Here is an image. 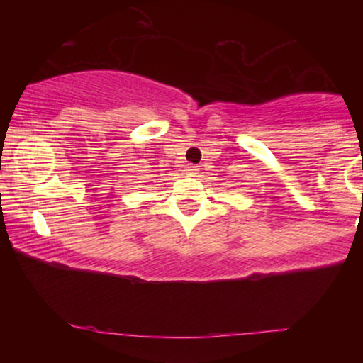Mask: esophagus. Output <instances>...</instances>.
I'll return each mask as SVG.
<instances>
[{"instance_id": "1", "label": "esophagus", "mask_w": 363, "mask_h": 363, "mask_svg": "<svg viewBox=\"0 0 363 363\" xmlns=\"http://www.w3.org/2000/svg\"><path fill=\"white\" fill-rule=\"evenodd\" d=\"M185 172H186V175H196V172H198V167H195V165H191V163H188V165L185 167Z\"/></svg>"}]
</instances>
